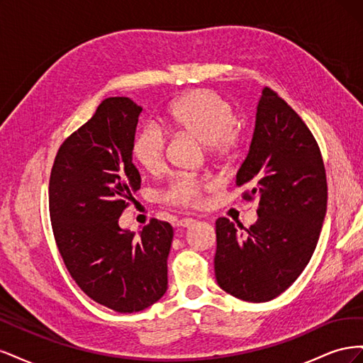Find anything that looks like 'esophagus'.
Wrapping results in <instances>:
<instances>
[{"instance_id": "esophagus-1", "label": "esophagus", "mask_w": 363, "mask_h": 363, "mask_svg": "<svg viewBox=\"0 0 363 363\" xmlns=\"http://www.w3.org/2000/svg\"><path fill=\"white\" fill-rule=\"evenodd\" d=\"M194 224H195V219H192V218H182L180 221H177V225L183 227V228H189Z\"/></svg>"}]
</instances>
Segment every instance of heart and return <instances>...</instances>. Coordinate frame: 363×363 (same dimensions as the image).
I'll return each mask as SVG.
<instances>
[{
  "instance_id": "b5f03b06",
  "label": "heart",
  "mask_w": 363,
  "mask_h": 363,
  "mask_svg": "<svg viewBox=\"0 0 363 363\" xmlns=\"http://www.w3.org/2000/svg\"><path fill=\"white\" fill-rule=\"evenodd\" d=\"M235 108L221 95L208 89H196L182 95L167 112L164 121L177 131L199 138L213 152L227 155L239 140L235 127ZM168 136L159 124L150 123L139 130L133 142V156L148 172H159L167 160ZM207 183L195 177H179L171 182L164 199L175 204H200Z\"/></svg>"
}]
</instances>
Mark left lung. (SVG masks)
<instances>
[{
  "instance_id": "8db88e82",
  "label": "left lung",
  "mask_w": 363,
  "mask_h": 363,
  "mask_svg": "<svg viewBox=\"0 0 363 363\" xmlns=\"http://www.w3.org/2000/svg\"><path fill=\"white\" fill-rule=\"evenodd\" d=\"M244 199L259 196L257 221L245 233L216 221L215 276L239 300L276 298L309 263L327 211L324 162L313 135L281 98L265 87L250 151L236 174Z\"/></svg>"
}]
</instances>
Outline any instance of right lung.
Returning a JSON list of instances; mask_svg holds the SVG:
<instances>
[{"mask_svg":"<svg viewBox=\"0 0 363 363\" xmlns=\"http://www.w3.org/2000/svg\"><path fill=\"white\" fill-rule=\"evenodd\" d=\"M142 107L111 96L59 148L50 177V216L60 256L80 289L119 313L159 301L168 289L174 230L151 219L139 235L119 216L140 188L133 142Z\"/></svg>","mask_w":363,"mask_h":363,"instance_id":"add662e5","label":"right lung"}]
</instances>
